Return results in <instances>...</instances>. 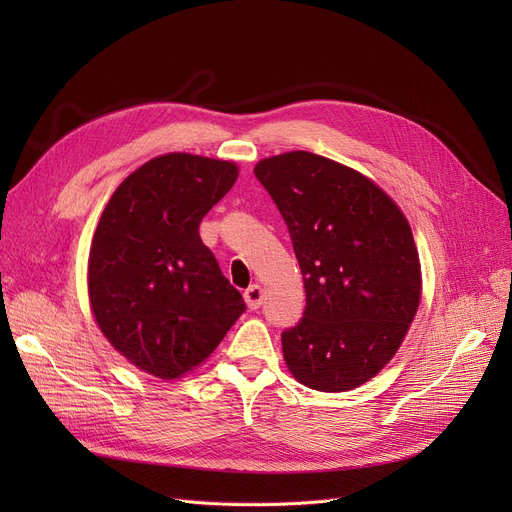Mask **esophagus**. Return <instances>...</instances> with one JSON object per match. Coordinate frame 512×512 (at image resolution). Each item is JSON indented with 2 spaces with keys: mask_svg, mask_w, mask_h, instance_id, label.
<instances>
[{
  "mask_svg": "<svg viewBox=\"0 0 512 512\" xmlns=\"http://www.w3.org/2000/svg\"><path fill=\"white\" fill-rule=\"evenodd\" d=\"M245 301H247V307L251 311H257L261 305H263V290L259 284H251L247 290H245Z\"/></svg>",
  "mask_w": 512,
  "mask_h": 512,
  "instance_id": "esophagus-1",
  "label": "esophagus"
}]
</instances>
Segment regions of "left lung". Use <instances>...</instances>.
Instances as JSON below:
<instances>
[{
	"label": "left lung",
	"mask_w": 512,
	"mask_h": 512,
	"mask_svg": "<svg viewBox=\"0 0 512 512\" xmlns=\"http://www.w3.org/2000/svg\"><path fill=\"white\" fill-rule=\"evenodd\" d=\"M255 176L286 222L305 313L282 332L288 369L321 392L353 390L398 351L421 299L409 222L363 174L309 151L261 159Z\"/></svg>",
	"instance_id": "1"
}]
</instances>
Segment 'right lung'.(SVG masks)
I'll use <instances>...</instances> for the list:
<instances>
[{
  "mask_svg": "<svg viewBox=\"0 0 512 512\" xmlns=\"http://www.w3.org/2000/svg\"><path fill=\"white\" fill-rule=\"evenodd\" d=\"M236 176L230 161L159 155L101 213L89 255L93 315L116 351L155 378L195 369L247 309L199 236Z\"/></svg>",
  "mask_w": 512,
  "mask_h": 512,
  "instance_id": "obj_1",
  "label": "right lung"
}]
</instances>
